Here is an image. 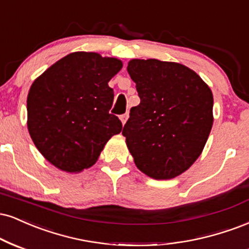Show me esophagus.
I'll use <instances>...</instances> for the list:
<instances>
[{"mask_svg": "<svg viewBox=\"0 0 249 249\" xmlns=\"http://www.w3.org/2000/svg\"><path fill=\"white\" fill-rule=\"evenodd\" d=\"M119 118H121V122H122V124L124 125L125 123H126L127 118H128V113H124V115H122L121 117H119Z\"/></svg>", "mask_w": 249, "mask_h": 249, "instance_id": "1", "label": "esophagus"}]
</instances>
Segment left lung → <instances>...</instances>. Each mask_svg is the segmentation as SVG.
Masks as SVG:
<instances>
[{"instance_id":"left-lung-1","label":"left lung","mask_w":249,"mask_h":249,"mask_svg":"<svg viewBox=\"0 0 249 249\" xmlns=\"http://www.w3.org/2000/svg\"><path fill=\"white\" fill-rule=\"evenodd\" d=\"M127 71L140 104L123 128L137 168L170 179L202 154L213 124V96L196 71L178 62L132 59Z\"/></svg>"}]
</instances>
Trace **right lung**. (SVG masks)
Returning a JSON list of instances; mask_svg holds the SVG:
<instances>
[{"label": "right lung", "mask_w": 249, "mask_h": 249, "mask_svg": "<svg viewBox=\"0 0 249 249\" xmlns=\"http://www.w3.org/2000/svg\"><path fill=\"white\" fill-rule=\"evenodd\" d=\"M117 58L73 52L34 81L28 94V130L41 155L67 173H80L98 160L106 143L121 133L110 113L109 81L122 70Z\"/></svg>", "instance_id": "obj_1"}]
</instances>
